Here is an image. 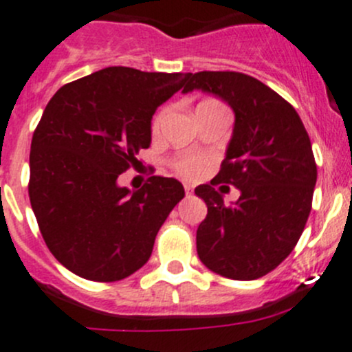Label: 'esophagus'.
<instances>
[{
  "label": "esophagus",
  "instance_id": "1",
  "mask_svg": "<svg viewBox=\"0 0 352 352\" xmlns=\"http://www.w3.org/2000/svg\"><path fill=\"white\" fill-rule=\"evenodd\" d=\"M184 189H186V194H187V196H190V194H192V187L187 186V184H186V186H184Z\"/></svg>",
  "mask_w": 352,
  "mask_h": 352
}]
</instances>
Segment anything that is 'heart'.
<instances>
[{"label": "heart", "instance_id": "b5f03b06", "mask_svg": "<svg viewBox=\"0 0 352 352\" xmlns=\"http://www.w3.org/2000/svg\"><path fill=\"white\" fill-rule=\"evenodd\" d=\"M165 117H166V110H163V112L155 119L153 122L155 133H158V131L162 129ZM173 166H175V170L180 173V175L187 177V179H197V177H201L202 173L206 172V168H208V160H206L204 156H199V155H187V156H182V158L175 160Z\"/></svg>", "mask_w": 352, "mask_h": 352}]
</instances>
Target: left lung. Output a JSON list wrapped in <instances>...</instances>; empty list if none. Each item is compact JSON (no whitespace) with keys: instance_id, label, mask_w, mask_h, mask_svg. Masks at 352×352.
I'll list each match as a JSON object with an SVG mask.
<instances>
[{"instance_id":"left-lung-1","label":"left lung","mask_w":352,"mask_h":352,"mask_svg":"<svg viewBox=\"0 0 352 352\" xmlns=\"http://www.w3.org/2000/svg\"><path fill=\"white\" fill-rule=\"evenodd\" d=\"M192 90L216 95L235 113L221 170L196 187L208 206L197 255L223 278H262L293 252L311 211L317 165L310 138L293 105L248 74L201 71L184 94ZM218 182L241 190L232 206L214 189Z\"/></svg>"}]
</instances>
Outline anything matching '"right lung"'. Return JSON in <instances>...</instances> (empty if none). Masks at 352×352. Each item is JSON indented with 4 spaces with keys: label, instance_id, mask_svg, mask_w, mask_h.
<instances>
[{
    "label": "right lung",
    "instance_id": "obj_1",
    "mask_svg": "<svg viewBox=\"0 0 352 352\" xmlns=\"http://www.w3.org/2000/svg\"><path fill=\"white\" fill-rule=\"evenodd\" d=\"M190 76L110 66L49 100L32 138L28 196L49 250L80 278L112 283L143 267L186 196L175 179L155 175L134 192L117 179L150 148L155 110Z\"/></svg>",
    "mask_w": 352,
    "mask_h": 352
}]
</instances>
